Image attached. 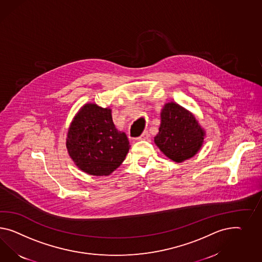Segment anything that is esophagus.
Returning <instances> with one entry per match:
<instances>
[{
  "mask_svg": "<svg viewBox=\"0 0 262 262\" xmlns=\"http://www.w3.org/2000/svg\"><path fill=\"white\" fill-rule=\"evenodd\" d=\"M149 133L148 132H144L139 137H138V140H147L149 138Z\"/></svg>",
  "mask_w": 262,
  "mask_h": 262,
  "instance_id": "esophagus-1",
  "label": "esophagus"
}]
</instances>
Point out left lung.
<instances>
[{
    "mask_svg": "<svg viewBox=\"0 0 262 262\" xmlns=\"http://www.w3.org/2000/svg\"><path fill=\"white\" fill-rule=\"evenodd\" d=\"M204 135L191 113L178 104L168 103L161 112V125L155 142L165 156L182 162L198 152Z\"/></svg>",
    "mask_w": 262,
    "mask_h": 262,
    "instance_id": "left-lung-1",
    "label": "left lung"
}]
</instances>
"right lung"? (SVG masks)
Returning <instances> with one entry per match:
<instances>
[{
    "mask_svg": "<svg viewBox=\"0 0 262 262\" xmlns=\"http://www.w3.org/2000/svg\"><path fill=\"white\" fill-rule=\"evenodd\" d=\"M130 145L116 129L112 111L95 104L83 106L72 121L67 148L80 170L92 176H108L125 160Z\"/></svg>",
    "mask_w": 262,
    "mask_h": 262,
    "instance_id": "obj_1",
    "label": "right lung"
}]
</instances>
